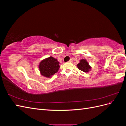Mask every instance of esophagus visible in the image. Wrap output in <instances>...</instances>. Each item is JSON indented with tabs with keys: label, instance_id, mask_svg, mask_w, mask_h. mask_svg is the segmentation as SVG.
Listing matches in <instances>:
<instances>
[{
	"label": "esophagus",
	"instance_id": "esophagus-1",
	"mask_svg": "<svg viewBox=\"0 0 126 126\" xmlns=\"http://www.w3.org/2000/svg\"><path fill=\"white\" fill-rule=\"evenodd\" d=\"M69 63H72V59H70L69 60V62H68Z\"/></svg>",
	"mask_w": 126,
	"mask_h": 126
}]
</instances>
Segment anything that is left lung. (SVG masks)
<instances>
[{"instance_id":"1","label":"left lung","mask_w":126,"mask_h":126,"mask_svg":"<svg viewBox=\"0 0 126 126\" xmlns=\"http://www.w3.org/2000/svg\"><path fill=\"white\" fill-rule=\"evenodd\" d=\"M77 67L79 70L86 72H88L91 68L88 63L85 59H82L80 60V62L77 64Z\"/></svg>"}]
</instances>
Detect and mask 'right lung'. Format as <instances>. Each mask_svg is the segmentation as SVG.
I'll use <instances>...</instances> for the list:
<instances>
[{"mask_svg": "<svg viewBox=\"0 0 126 126\" xmlns=\"http://www.w3.org/2000/svg\"><path fill=\"white\" fill-rule=\"evenodd\" d=\"M59 63L56 59L52 57L41 61L39 64V70L42 75L50 77L55 74L59 69Z\"/></svg>", "mask_w": 126, "mask_h": 126, "instance_id": "right-lung-1", "label": "right lung"}]
</instances>
